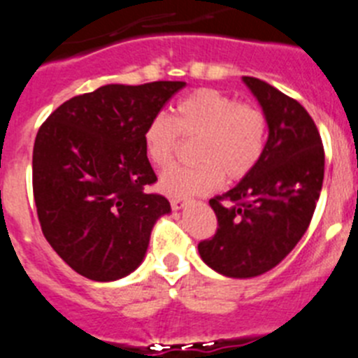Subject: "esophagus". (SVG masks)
<instances>
[{
  "mask_svg": "<svg viewBox=\"0 0 358 358\" xmlns=\"http://www.w3.org/2000/svg\"><path fill=\"white\" fill-rule=\"evenodd\" d=\"M186 199L185 197H172L170 199V204H172L173 210H182L186 206Z\"/></svg>",
  "mask_w": 358,
  "mask_h": 358,
  "instance_id": "1",
  "label": "esophagus"
}]
</instances>
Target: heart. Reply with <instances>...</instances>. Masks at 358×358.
Masks as SVG:
<instances>
[{"label":"heart","mask_w":358,"mask_h":358,"mask_svg":"<svg viewBox=\"0 0 358 358\" xmlns=\"http://www.w3.org/2000/svg\"><path fill=\"white\" fill-rule=\"evenodd\" d=\"M181 134L199 136L195 145L199 163L172 166L161 176V189L173 197L206 194L222 182L224 176L227 181H238L251 173L264 156L267 116L255 103L202 87L176 103L173 120L159 113L148 122L143 134L148 159L159 169L169 166Z\"/></svg>","instance_id":"heart-1"}]
</instances>
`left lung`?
<instances>
[{"mask_svg":"<svg viewBox=\"0 0 358 358\" xmlns=\"http://www.w3.org/2000/svg\"><path fill=\"white\" fill-rule=\"evenodd\" d=\"M265 116L268 138L251 173L210 199L217 233L199 255L217 273L255 278L276 267L308 229L324 177V148L301 103L267 82L243 77Z\"/></svg>","mask_w":358,"mask_h":358,"instance_id":"obj_1","label":"left lung"}]
</instances>
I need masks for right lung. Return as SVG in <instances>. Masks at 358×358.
Here are the masks:
<instances>
[{"label": "right lung", "instance_id": "1", "mask_svg": "<svg viewBox=\"0 0 358 358\" xmlns=\"http://www.w3.org/2000/svg\"><path fill=\"white\" fill-rule=\"evenodd\" d=\"M185 82L107 84L57 107L34 143L31 185L44 238L93 281L127 276L143 262L150 231L170 202L143 134Z\"/></svg>", "mask_w": 358, "mask_h": 358}]
</instances>
